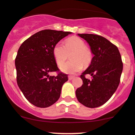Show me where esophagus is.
Returning <instances> with one entry per match:
<instances>
[{
	"instance_id": "34e87169",
	"label": "esophagus",
	"mask_w": 135,
	"mask_h": 135,
	"mask_svg": "<svg viewBox=\"0 0 135 135\" xmlns=\"http://www.w3.org/2000/svg\"><path fill=\"white\" fill-rule=\"evenodd\" d=\"M74 78V76H69V80H73Z\"/></svg>"
}]
</instances>
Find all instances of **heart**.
Instances as JSON below:
<instances>
[{
    "mask_svg": "<svg viewBox=\"0 0 135 135\" xmlns=\"http://www.w3.org/2000/svg\"><path fill=\"white\" fill-rule=\"evenodd\" d=\"M70 54L71 61H68L61 66V70L67 74H76L88 66L92 60V53L86 46L83 40L78 37L73 36L66 39L65 46L58 43L53 49V55L58 65L64 63L68 58V53Z\"/></svg>",
    "mask_w": 135,
    "mask_h": 135,
    "instance_id": "obj_1",
    "label": "heart"
}]
</instances>
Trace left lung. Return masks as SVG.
Here are the masks:
<instances>
[{"label": "left lung", "mask_w": 135, "mask_h": 135, "mask_svg": "<svg viewBox=\"0 0 135 135\" xmlns=\"http://www.w3.org/2000/svg\"><path fill=\"white\" fill-rule=\"evenodd\" d=\"M78 35L89 44L94 57L90 66L80 75L83 84L76 90V95L84 106L98 108L110 99L119 84L123 71L121 55L118 48L102 36ZM86 74H90L92 80L86 79Z\"/></svg>", "instance_id": "8db88e82"}]
</instances>
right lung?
<instances>
[{"label":"right lung","instance_id":"add662e5","mask_svg":"<svg viewBox=\"0 0 135 135\" xmlns=\"http://www.w3.org/2000/svg\"><path fill=\"white\" fill-rule=\"evenodd\" d=\"M69 31L41 30L23 41L15 59L18 87L31 104L47 108L60 98L61 88L68 80L67 74L59 73L53 49L60 41L71 34Z\"/></svg>","mask_w":135,"mask_h":135}]
</instances>
